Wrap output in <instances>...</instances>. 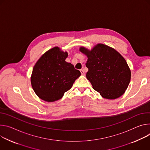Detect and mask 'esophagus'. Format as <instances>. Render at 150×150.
Returning <instances> with one entry per match:
<instances>
[{
  "instance_id": "obj_1",
  "label": "esophagus",
  "mask_w": 150,
  "mask_h": 150,
  "mask_svg": "<svg viewBox=\"0 0 150 150\" xmlns=\"http://www.w3.org/2000/svg\"><path fill=\"white\" fill-rule=\"evenodd\" d=\"M80 73H81V75H85V73L84 72V71L83 70H80Z\"/></svg>"
}]
</instances>
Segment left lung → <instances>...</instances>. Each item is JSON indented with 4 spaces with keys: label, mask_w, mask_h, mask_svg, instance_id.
Returning a JSON list of instances; mask_svg holds the SVG:
<instances>
[{
    "label": "left lung",
    "mask_w": 150,
    "mask_h": 150,
    "mask_svg": "<svg viewBox=\"0 0 150 150\" xmlns=\"http://www.w3.org/2000/svg\"><path fill=\"white\" fill-rule=\"evenodd\" d=\"M86 55V78L93 89L104 98L114 99L122 96L130 80L131 73L125 58L114 49L98 44L91 51L81 47Z\"/></svg>",
    "instance_id": "1"
}]
</instances>
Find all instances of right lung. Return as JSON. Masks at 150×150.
<instances>
[{"label":"right lung","instance_id":"1","mask_svg":"<svg viewBox=\"0 0 150 150\" xmlns=\"http://www.w3.org/2000/svg\"><path fill=\"white\" fill-rule=\"evenodd\" d=\"M67 56V52L55 47L45 52L33 67L31 86L43 100L54 102L61 99L81 75L73 64L65 61Z\"/></svg>","mask_w":150,"mask_h":150}]
</instances>
